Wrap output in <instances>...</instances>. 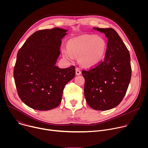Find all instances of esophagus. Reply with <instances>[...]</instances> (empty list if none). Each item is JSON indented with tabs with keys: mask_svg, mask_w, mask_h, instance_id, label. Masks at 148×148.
Returning <instances> with one entry per match:
<instances>
[{
	"mask_svg": "<svg viewBox=\"0 0 148 148\" xmlns=\"http://www.w3.org/2000/svg\"><path fill=\"white\" fill-rule=\"evenodd\" d=\"M75 73H76V74L77 75H80L81 74V71H80V70L78 68H77L75 69Z\"/></svg>",
	"mask_w": 148,
	"mask_h": 148,
	"instance_id": "obj_1",
	"label": "esophagus"
}]
</instances>
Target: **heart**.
Returning a JSON list of instances; mask_svg holds the SVG:
<instances>
[{
	"label": "heart",
	"mask_w": 148,
	"mask_h": 148,
	"mask_svg": "<svg viewBox=\"0 0 148 148\" xmlns=\"http://www.w3.org/2000/svg\"><path fill=\"white\" fill-rule=\"evenodd\" d=\"M107 49L103 38L94 35H82L70 39L67 48L62 49V54L70 61L79 55L81 64L86 67L93 66L102 59Z\"/></svg>",
	"instance_id": "b5f03b06"
}]
</instances>
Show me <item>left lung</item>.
Returning <instances> with one entry per match:
<instances>
[{"instance_id": "1", "label": "left lung", "mask_w": 148, "mask_h": 148, "mask_svg": "<svg viewBox=\"0 0 148 148\" xmlns=\"http://www.w3.org/2000/svg\"><path fill=\"white\" fill-rule=\"evenodd\" d=\"M108 38L103 60L82 74L85 79L84 96L89 106L95 110L115 108L123 99L131 78L129 51L116 32L112 28H94Z\"/></svg>"}]
</instances>
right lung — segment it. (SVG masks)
<instances>
[{
	"label": "right lung",
	"mask_w": 148,
	"mask_h": 148,
	"mask_svg": "<svg viewBox=\"0 0 148 148\" xmlns=\"http://www.w3.org/2000/svg\"><path fill=\"white\" fill-rule=\"evenodd\" d=\"M67 30L55 27L32 34L18 51L13 76L19 98L28 107L48 111L60 105L75 66L60 69L56 62Z\"/></svg>",
	"instance_id": "obj_1"
}]
</instances>
